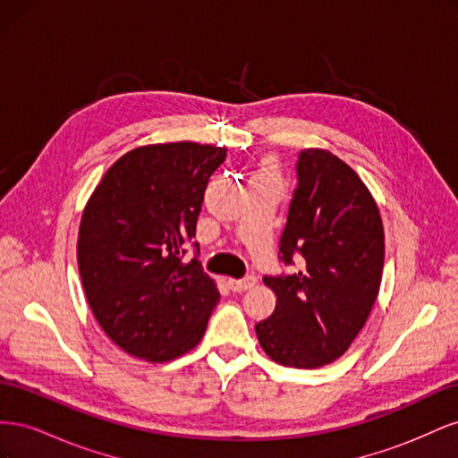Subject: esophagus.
I'll use <instances>...</instances> for the list:
<instances>
[{"instance_id":"obj_1","label":"esophagus","mask_w":458,"mask_h":458,"mask_svg":"<svg viewBox=\"0 0 458 458\" xmlns=\"http://www.w3.org/2000/svg\"><path fill=\"white\" fill-rule=\"evenodd\" d=\"M227 284L233 293H244V290L252 288L256 284V276L250 275V276H244V279H229Z\"/></svg>"}]
</instances>
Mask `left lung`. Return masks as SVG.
Here are the masks:
<instances>
[{"mask_svg":"<svg viewBox=\"0 0 458 458\" xmlns=\"http://www.w3.org/2000/svg\"><path fill=\"white\" fill-rule=\"evenodd\" d=\"M296 170L279 250L301 269L263 276L276 306L256 335L271 361L318 369L350 350L378 298L384 227L361 177L330 150H301Z\"/></svg>","mask_w":458,"mask_h":458,"instance_id":"1","label":"left lung"}]
</instances>
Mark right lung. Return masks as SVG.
Wrapping results in <instances>:
<instances>
[{
	"label": "right lung",
	"mask_w": 458,
	"mask_h": 458,
	"mask_svg": "<svg viewBox=\"0 0 458 458\" xmlns=\"http://www.w3.org/2000/svg\"><path fill=\"white\" fill-rule=\"evenodd\" d=\"M225 155L227 147L192 141L137 147L84 208L76 252L88 303L105 335L137 359L165 363L197 348L217 306L216 281L182 256Z\"/></svg>",
	"instance_id": "add662e5"
}]
</instances>
